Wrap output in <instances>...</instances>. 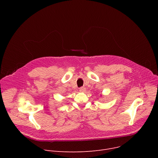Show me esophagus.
<instances>
[{
    "instance_id": "1",
    "label": "esophagus",
    "mask_w": 158,
    "mask_h": 158,
    "mask_svg": "<svg viewBox=\"0 0 158 158\" xmlns=\"http://www.w3.org/2000/svg\"><path fill=\"white\" fill-rule=\"evenodd\" d=\"M79 91L81 92H85L86 91V88L85 87H81L79 88Z\"/></svg>"
}]
</instances>
